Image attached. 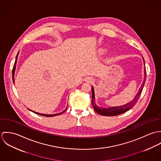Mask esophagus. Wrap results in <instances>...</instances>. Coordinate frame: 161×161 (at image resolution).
<instances>
[{
    "label": "esophagus",
    "mask_w": 161,
    "mask_h": 161,
    "mask_svg": "<svg viewBox=\"0 0 161 161\" xmlns=\"http://www.w3.org/2000/svg\"><path fill=\"white\" fill-rule=\"evenodd\" d=\"M87 80L88 82H91V83L93 81V79H92V77H88V78H87Z\"/></svg>",
    "instance_id": "34e87169"
}]
</instances>
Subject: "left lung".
<instances>
[{
    "mask_svg": "<svg viewBox=\"0 0 161 161\" xmlns=\"http://www.w3.org/2000/svg\"><path fill=\"white\" fill-rule=\"evenodd\" d=\"M143 62H144V79L138 91V93L134 97V98L128 103L121 105V106H118V107H108V108H102L97 105L95 103V92L93 90V87L92 86V104L93 108L94 110L99 115H103V116H116V115H120L121 114H123L129 110H130L134 105L136 104V103L138 101V98H139V96L142 92L144 85L146 82V70L145 67V63L144 58H142Z\"/></svg>",
    "mask_w": 161,
    "mask_h": 161,
    "instance_id": "left-lung-1",
    "label": "left lung"
}]
</instances>
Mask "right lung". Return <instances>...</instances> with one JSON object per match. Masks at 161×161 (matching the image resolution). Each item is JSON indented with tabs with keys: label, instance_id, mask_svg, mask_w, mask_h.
I'll return each instance as SVG.
<instances>
[{
	"label": "right lung",
	"instance_id": "1",
	"mask_svg": "<svg viewBox=\"0 0 161 161\" xmlns=\"http://www.w3.org/2000/svg\"><path fill=\"white\" fill-rule=\"evenodd\" d=\"M19 52L18 53V54H17V56H16V58H15V63H14V68H13V70H12V79H13V82H14V83H15V80H14V75H15V69H16V64H17V59H18V56H19ZM30 111H31V112H33V113H35V114H37V115H42V116H46V117H50V116H57V115H61V114H63V112H64L66 110V109H67V107H66V108L63 111V112H61V113H59V114H40V113H38V112H35V111H33V110H30L29 108H28Z\"/></svg>",
	"mask_w": 161,
	"mask_h": 161
}]
</instances>
